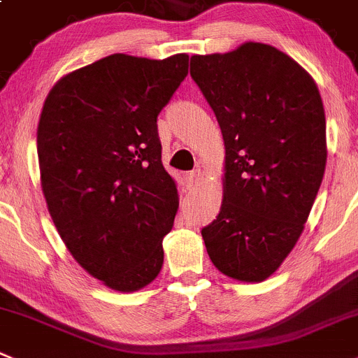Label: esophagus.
I'll return each mask as SVG.
<instances>
[{
	"label": "esophagus",
	"instance_id": "esophagus-1",
	"mask_svg": "<svg viewBox=\"0 0 358 358\" xmlns=\"http://www.w3.org/2000/svg\"><path fill=\"white\" fill-rule=\"evenodd\" d=\"M203 179V172L200 169H195L192 170L189 173H186V182H188L189 188H193V186H199L200 182H202Z\"/></svg>",
	"mask_w": 358,
	"mask_h": 358
}]
</instances>
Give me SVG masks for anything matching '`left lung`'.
I'll list each match as a JSON object with an SVG mask.
<instances>
[{
	"label": "left lung",
	"instance_id": "left-lung-1",
	"mask_svg": "<svg viewBox=\"0 0 358 358\" xmlns=\"http://www.w3.org/2000/svg\"><path fill=\"white\" fill-rule=\"evenodd\" d=\"M189 73L224 142L223 202L202 230L207 253L228 278L260 283L297 244L325 173L318 86L288 54L258 42L195 54Z\"/></svg>",
	"mask_w": 358,
	"mask_h": 358
}]
</instances>
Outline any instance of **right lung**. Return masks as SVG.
<instances>
[{
    "mask_svg": "<svg viewBox=\"0 0 358 358\" xmlns=\"http://www.w3.org/2000/svg\"><path fill=\"white\" fill-rule=\"evenodd\" d=\"M188 54H112L61 77L36 130L40 181L77 264L115 292L148 287L179 209L156 117L188 75Z\"/></svg>",
    "mask_w": 358,
    "mask_h": 358,
    "instance_id": "1",
    "label": "right lung"
}]
</instances>
